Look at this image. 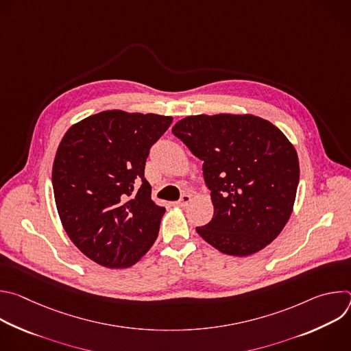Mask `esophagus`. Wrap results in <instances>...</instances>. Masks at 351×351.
<instances>
[{"label": "esophagus", "mask_w": 351, "mask_h": 351, "mask_svg": "<svg viewBox=\"0 0 351 351\" xmlns=\"http://www.w3.org/2000/svg\"><path fill=\"white\" fill-rule=\"evenodd\" d=\"M190 199H191V195H190V194H183L176 204H178L179 207H186V206L190 203Z\"/></svg>", "instance_id": "obj_1"}]
</instances>
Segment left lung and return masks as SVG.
<instances>
[{"label": "left lung", "instance_id": "obj_1", "mask_svg": "<svg viewBox=\"0 0 351 351\" xmlns=\"http://www.w3.org/2000/svg\"><path fill=\"white\" fill-rule=\"evenodd\" d=\"M172 133L203 161L213 219L195 228L221 253L254 254L287 223L300 178L293 144L269 121L254 115H194Z\"/></svg>", "mask_w": 351, "mask_h": 351}]
</instances>
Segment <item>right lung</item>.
Segmentation results:
<instances>
[{"mask_svg": "<svg viewBox=\"0 0 351 351\" xmlns=\"http://www.w3.org/2000/svg\"><path fill=\"white\" fill-rule=\"evenodd\" d=\"M172 117L103 111L75 123L53 165L57 210L80 252L107 268L136 264L158 236L164 207L144 178L149 148Z\"/></svg>", "mask_w": 351, "mask_h": 351, "instance_id": "right-lung-1", "label": "right lung"}]
</instances>
